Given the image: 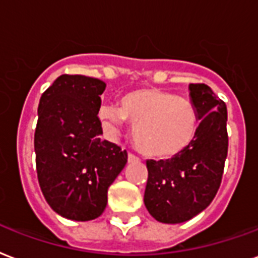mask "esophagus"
<instances>
[{
	"mask_svg": "<svg viewBox=\"0 0 258 258\" xmlns=\"http://www.w3.org/2000/svg\"><path fill=\"white\" fill-rule=\"evenodd\" d=\"M128 162H139V158L133 153H128Z\"/></svg>",
	"mask_w": 258,
	"mask_h": 258,
	"instance_id": "esophagus-1",
	"label": "esophagus"
}]
</instances>
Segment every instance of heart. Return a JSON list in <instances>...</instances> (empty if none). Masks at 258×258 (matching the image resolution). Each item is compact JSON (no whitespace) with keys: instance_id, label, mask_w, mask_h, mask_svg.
Here are the masks:
<instances>
[{"instance_id":"heart-1","label":"heart","mask_w":258,"mask_h":258,"mask_svg":"<svg viewBox=\"0 0 258 258\" xmlns=\"http://www.w3.org/2000/svg\"><path fill=\"white\" fill-rule=\"evenodd\" d=\"M100 117L112 128L130 123L135 147L154 160L181 154L192 145L200 125L199 109L192 100L161 88L127 92L120 97L119 107L101 108Z\"/></svg>"}]
</instances>
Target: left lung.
Listing matches in <instances>:
<instances>
[{
    "mask_svg": "<svg viewBox=\"0 0 258 258\" xmlns=\"http://www.w3.org/2000/svg\"><path fill=\"white\" fill-rule=\"evenodd\" d=\"M199 109L198 135L186 150L169 160H147L145 206L162 223H181L210 206L219 189L229 149L227 109L206 84H190Z\"/></svg>",
    "mask_w": 258,
    "mask_h": 258,
    "instance_id": "obj_1",
    "label": "left lung"
}]
</instances>
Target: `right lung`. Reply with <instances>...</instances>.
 <instances>
[{
  "instance_id": "right-lung-1",
  "label": "right lung",
  "mask_w": 258,
  "mask_h": 258,
  "mask_svg": "<svg viewBox=\"0 0 258 258\" xmlns=\"http://www.w3.org/2000/svg\"><path fill=\"white\" fill-rule=\"evenodd\" d=\"M105 82L62 74L42 94L35 154L39 185L56 214L92 221L107 207L108 188L127 162V151L100 138L98 109Z\"/></svg>"
}]
</instances>
